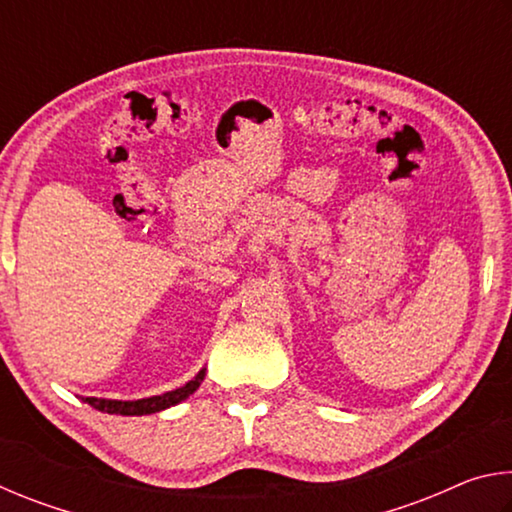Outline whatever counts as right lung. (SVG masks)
<instances>
[{"label": "right lung", "instance_id": "obj_1", "mask_svg": "<svg viewBox=\"0 0 512 512\" xmlns=\"http://www.w3.org/2000/svg\"><path fill=\"white\" fill-rule=\"evenodd\" d=\"M205 379V368L198 372L194 379H189L185 386L176 388V391L162 393V395H153V397H142V400H106V397H81L85 404L94 406L97 411L103 413H115V415H151L169 409V406H176L183 400H187L189 395L196 393V388L201 386V381Z\"/></svg>", "mask_w": 512, "mask_h": 512}]
</instances>
